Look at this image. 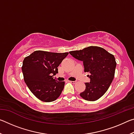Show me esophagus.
<instances>
[{
  "instance_id": "34e87169",
  "label": "esophagus",
  "mask_w": 134,
  "mask_h": 134,
  "mask_svg": "<svg viewBox=\"0 0 134 134\" xmlns=\"http://www.w3.org/2000/svg\"><path fill=\"white\" fill-rule=\"evenodd\" d=\"M70 83H72V84H76V81H69Z\"/></svg>"
}]
</instances>
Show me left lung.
<instances>
[{
	"label": "left lung",
	"mask_w": 134,
	"mask_h": 134,
	"mask_svg": "<svg viewBox=\"0 0 134 134\" xmlns=\"http://www.w3.org/2000/svg\"><path fill=\"white\" fill-rule=\"evenodd\" d=\"M69 53L73 57L82 61L84 71L90 74V82L85 83L86 89L80 96L86 100H97L106 92L114 78L116 65L114 55L97 46Z\"/></svg>",
	"instance_id": "1"
}]
</instances>
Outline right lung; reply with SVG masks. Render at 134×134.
<instances>
[{"label": "right lung", "instance_id": "add662e5", "mask_svg": "<svg viewBox=\"0 0 134 134\" xmlns=\"http://www.w3.org/2000/svg\"><path fill=\"white\" fill-rule=\"evenodd\" d=\"M68 54L38 50L24 58L22 66L24 81L40 100L50 102L60 96L65 82L56 80L53 75L57 73V67Z\"/></svg>", "mask_w": 134, "mask_h": 134}]
</instances>
